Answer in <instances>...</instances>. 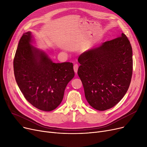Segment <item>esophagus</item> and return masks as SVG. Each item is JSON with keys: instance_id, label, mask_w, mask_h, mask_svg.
Segmentation results:
<instances>
[{"instance_id": "34e87169", "label": "esophagus", "mask_w": 147, "mask_h": 147, "mask_svg": "<svg viewBox=\"0 0 147 147\" xmlns=\"http://www.w3.org/2000/svg\"><path fill=\"white\" fill-rule=\"evenodd\" d=\"M74 71L76 73H78V64H75L74 65Z\"/></svg>"}]
</instances>
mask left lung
<instances>
[{
    "label": "left lung",
    "mask_w": 147,
    "mask_h": 147,
    "mask_svg": "<svg viewBox=\"0 0 147 147\" xmlns=\"http://www.w3.org/2000/svg\"><path fill=\"white\" fill-rule=\"evenodd\" d=\"M78 74L89 105L110 109L125 96L132 75V49L126 36L107 41L82 53Z\"/></svg>",
    "instance_id": "1"
}]
</instances>
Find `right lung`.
Segmentation results:
<instances>
[{"label":"right lung","mask_w":147,"mask_h":147,"mask_svg":"<svg viewBox=\"0 0 147 147\" xmlns=\"http://www.w3.org/2000/svg\"><path fill=\"white\" fill-rule=\"evenodd\" d=\"M34 45L32 32L22 34L13 59L15 78L31 104L50 111L63 101L67 84L74 76L73 64L53 63L47 53Z\"/></svg>","instance_id":"right-lung-1"}]
</instances>
